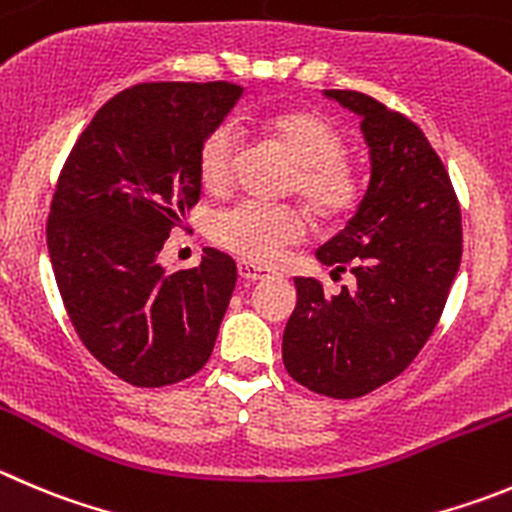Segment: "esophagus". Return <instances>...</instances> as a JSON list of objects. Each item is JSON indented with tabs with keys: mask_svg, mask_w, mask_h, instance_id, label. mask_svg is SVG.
<instances>
[{
	"mask_svg": "<svg viewBox=\"0 0 512 512\" xmlns=\"http://www.w3.org/2000/svg\"><path fill=\"white\" fill-rule=\"evenodd\" d=\"M237 272H240L242 280H262L270 275V267L257 265V262H250V260H240L237 262Z\"/></svg>",
	"mask_w": 512,
	"mask_h": 512,
	"instance_id": "1",
	"label": "esophagus"
}]
</instances>
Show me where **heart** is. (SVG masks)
Returning <instances> with one entry per match:
<instances>
[{"label":"heart","mask_w":512,"mask_h":512,"mask_svg":"<svg viewBox=\"0 0 512 512\" xmlns=\"http://www.w3.org/2000/svg\"><path fill=\"white\" fill-rule=\"evenodd\" d=\"M255 123L295 161L298 169L293 189L310 212L331 219L353 207L358 197V179L351 166L341 159L346 151L343 133L326 116L303 108H288L267 113ZM237 148L240 136L232 123H222L207 133L199 148V181L204 189L212 194L227 189ZM300 229L303 222L293 209L245 202L214 217L212 237L234 255L265 262L278 255L280 247L293 242Z\"/></svg>","instance_id":"b5f03b06"}]
</instances>
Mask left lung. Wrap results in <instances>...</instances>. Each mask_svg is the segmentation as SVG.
Masks as SVG:
<instances>
[{"label":"left lung","instance_id":"obj_1","mask_svg":"<svg viewBox=\"0 0 512 512\" xmlns=\"http://www.w3.org/2000/svg\"><path fill=\"white\" fill-rule=\"evenodd\" d=\"M323 95L361 118L369 186L318 262L356 283L326 295L295 278L298 303L283 333L288 374L310 391L356 399L396 379L442 315L462 260L455 189L422 128L356 90Z\"/></svg>","mask_w":512,"mask_h":512}]
</instances>
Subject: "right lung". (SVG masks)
<instances>
[{"label": "right lung", "instance_id": "obj_1", "mask_svg": "<svg viewBox=\"0 0 512 512\" xmlns=\"http://www.w3.org/2000/svg\"><path fill=\"white\" fill-rule=\"evenodd\" d=\"M245 88L146 83L100 108L62 166L47 252L80 341L133 386H169L212 356L237 265L204 247L166 272L159 252L199 202V148Z\"/></svg>", "mask_w": 512, "mask_h": 512}]
</instances>
